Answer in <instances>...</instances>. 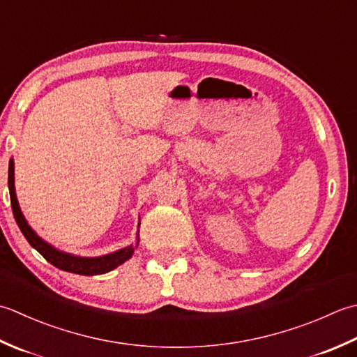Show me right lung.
<instances>
[{
	"label": "right lung",
	"instance_id": "obj_1",
	"mask_svg": "<svg viewBox=\"0 0 357 357\" xmlns=\"http://www.w3.org/2000/svg\"><path fill=\"white\" fill-rule=\"evenodd\" d=\"M9 192H10L13 215H15L18 227L21 232L24 234V237L27 238V242L31 243L33 248L49 261V264L60 268V270L74 273V274H82V275H97V274H105V273L112 271L114 268L121 265L123 261H126L128 259L132 257L134 254L132 245L128 246L125 250L107 254V256H103V257L87 259V257H78V256H72V254L58 251L54 248V246H50L49 243L45 242V240L36 236L33 229L27 225L18 205V200L15 195V185H13V160H10L9 163Z\"/></svg>",
	"mask_w": 357,
	"mask_h": 357
}]
</instances>
